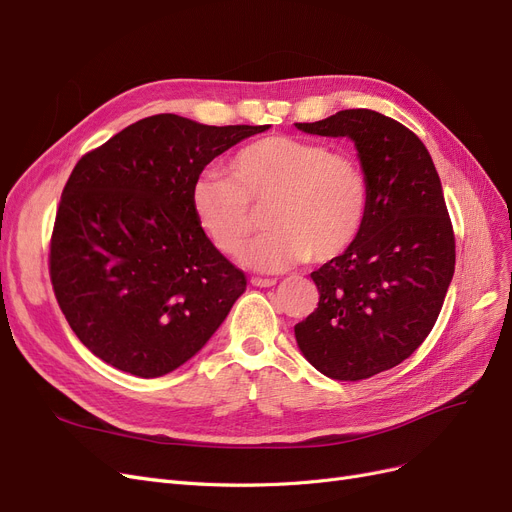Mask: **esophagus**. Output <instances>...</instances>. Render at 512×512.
Masks as SVG:
<instances>
[{"label":"esophagus","instance_id":"34e87169","mask_svg":"<svg viewBox=\"0 0 512 512\" xmlns=\"http://www.w3.org/2000/svg\"><path fill=\"white\" fill-rule=\"evenodd\" d=\"M250 284H252V286H258V288H271V286H275L277 282H275V280H269V277H252Z\"/></svg>","mask_w":512,"mask_h":512}]
</instances>
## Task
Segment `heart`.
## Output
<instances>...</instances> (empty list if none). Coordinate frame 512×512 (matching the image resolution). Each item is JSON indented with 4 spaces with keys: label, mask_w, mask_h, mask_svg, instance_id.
<instances>
[{
    "label": "heart",
    "mask_w": 512,
    "mask_h": 512,
    "mask_svg": "<svg viewBox=\"0 0 512 512\" xmlns=\"http://www.w3.org/2000/svg\"><path fill=\"white\" fill-rule=\"evenodd\" d=\"M230 177L205 173L192 183L194 218L226 256H237L265 211L269 230L241 260L258 271H284L303 260L331 262L361 237L369 211L363 166L327 143L265 136L232 156Z\"/></svg>",
    "instance_id": "b5f03b06"
}]
</instances>
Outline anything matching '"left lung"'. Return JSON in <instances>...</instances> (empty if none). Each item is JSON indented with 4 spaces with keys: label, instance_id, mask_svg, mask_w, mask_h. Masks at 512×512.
<instances>
[{
    "label": "left lung",
    "instance_id": "left-lung-1",
    "mask_svg": "<svg viewBox=\"0 0 512 512\" xmlns=\"http://www.w3.org/2000/svg\"><path fill=\"white\" fill-rule=\"evenodd\" d=\"M348 136L369 181V211L350 250L312 273L318 307L294 327L305 359L333 380H365L425 342L455 273V235L427 147L399 121L348 108L294 123Z\"/></svg>",
    "mask_w": 512,
    "mask_h": 512
}]
</instances>
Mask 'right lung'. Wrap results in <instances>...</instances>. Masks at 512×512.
Masks as SVG:
<instances>
[{"label": "right lung", "instance_id": "1", "mask_svg": "<svg viewBox=\"0 0 512 512\" xmlns=\"http://www.w3.org/2000/svg\"><path fill=\"white\" fill-rule=\"evenodd\" d=\"M267 126L145 117L76 162L55 215L49 273L76 337L138 378L203 348L245 292V273L200 230L203 168Z\"/></svg>", "mask_w": 512, "mask_h": 512}]
</instances>
